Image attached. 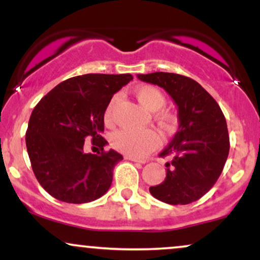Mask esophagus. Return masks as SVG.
Segmentation results:
<instances>
[{"label": "esophagus", "instance_id": "esophagus-1", "mask_svg": "<svg viewBox=\"0 0 260 260\" xmlns=\"http://www.w3.org/2000/svg\"><path fill=\"white\" fill-rule=\"evenodd\" d=\"M127 160L134 161V162H140V164H145V160L143 159H138V157H133V156H126Z\"/></svg>", "mask_w": 260, "mask_h": 260}]
</instances>
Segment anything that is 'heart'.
<instances>
[{"label": "heart", "mask_w": 260, "mask_h": 260, "mask_svg": "<svg viewBox=\"0 0 260 260\" xmlns=\"http://www.w3.org/2000/svg\"><path fill=\"white\" fill-rule=\"evenodd\" d=\"M134 95L140 105L149 111H155V121L164 131H172L176 124V117L168 110H160L165 106L166 98L160 89L154 85H140L134 89ZM118 103V95H113L107 104L104 120L106 124H111L113 121V111ZM113 149L120 153L133 157L144 156L159 145L160 138L153 129H120L112 133L110 138Z\"/></svg>", "instance_id": "heart-1"}]
</instances>
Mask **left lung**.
Masks as SVG:
<instances>
[{
    "label": "left lung",
    "mask_w": 260,
    "mask_h": 260,
    "mask_svg": "<svg viewBox=\"0 0 260 260\" xmlns=\"http://www.w3.org/2000/svg\"><path fill=\"white\" fill-rule=\"evenodd\" d=\"M142 82L165 89L178 107V131L159 156L166 162L165 181L150 187L151 196L171 205L198 201L215 184L229 156L225 116L196 80L176 73L138 74Z\"/></svg>",
    "instance_id": "8db88e82"
}]
</instances>
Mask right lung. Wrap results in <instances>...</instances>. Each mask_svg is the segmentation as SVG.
<instances>
[{
    "label": "right lung",
    "instance_id": "obj_1",
    "mask_svg": "<svg viewBox=\"0 0 260 260\" xmlns=\"http://www.w3.org/2000/svg\"><path fill=\"white\" fill-rule=\"evenodd\" d=\"M132 79L128 73L77 76L56 85L34 107L26 150L35 177L53 198L83 204L109 190L113 168L123 156L104 150V113L113 94ZM86 136L100 145L99 153H85Z\"/></svg>",
    "mask_w": 260,
    "mask_h": 260
}]
</instances>
